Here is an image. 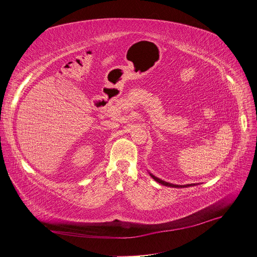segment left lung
I'll return each mask as SVG.
<instances>
[{"label": "left lung", "instance_id": "left-lung-1", "mask_svg": "<svg viewBox=\"0 0 257 257\" xmlns=\"http://www.w3.org/2000/svg\"><path fill=\"white\" fill-rule=\"evenodd\" d=\"M150 174V176L155 180L156 182H158L159 184H161V185H164V186H167V187H173V188H187V187H191V186H196V185H198V184H186V185H175V184H172V183H167V182H165V181H162L161 179H159V178H157V177H155L154 176L153 174H151V173H149Z\"/></svg>", "mask_w": 257, "mask_h": 257}]
</instances>
